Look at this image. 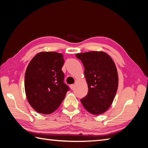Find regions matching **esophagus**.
Returning <instances> with one entry per match:
<instances>
[{
  "label": "esophagus",
  "instance_id": "esophagus-1",
  "mask_svg": "<svg viewBox=\"0 0 148 148\" xmlns=\"http://www.w3.org/2000/svg\"><path fill=\"white\" fill-rule=\"evenodd\" d=\"M69 86H70V88H71V90H73L75 88V84H71Z\"/></svg>",
  "mask_w": 148,
  "mask_h": 148
}]
</instances>
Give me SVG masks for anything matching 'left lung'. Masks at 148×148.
Wrapping results in <instances>:
<instances>
[{
    "label": "left lung",
    "instance_id": "8db88e82",
    "mask_svg": "<svg viewBox=\"0 0 148 148\" xmlns=\"http://www.w3.org/2000/svg\"><path fill=\"white\" fill-rule=\"evenodd\" d=\"M76 57L84 67L88 92L81 99L87 111L95 115L106 112L114 99L118 90V75L113 60L102 51L78 53Z\"/></svg>",
    "mask_w": 148,
    "mask_h": 148
}]
</instances>
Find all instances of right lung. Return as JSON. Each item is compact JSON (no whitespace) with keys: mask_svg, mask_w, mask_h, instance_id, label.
Returning <instances> with one entry per match:
<instances>
[{"mask_svg":"<svg viewBox=\"0 0 148 148\" xmlns=\"http://www.w3.org/2000/svg\"><path fill=\"white\" fill-rule=\"evenodd\" d=\"M64 56L56 52H41L28 64L25 89L29 104L38 113L49 114L64 100L69 87L64 82Z\"/></svg>","mask_w":148,"mask_h":148,"instance_id":"right-lung-1","label":"right lung"}]
</instances>
